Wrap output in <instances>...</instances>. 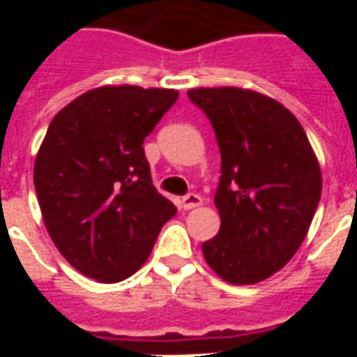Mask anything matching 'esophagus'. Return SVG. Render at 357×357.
<instances>
[{"mask_svg": "<svg viewBox=\"0 0 357 357\" xmlns=\"http://www.w3.org/2000/svg\"><path fill=\"white\" fill-rule=\"evenodd\" d=\"M201 204H202L201 195H197V193H189L181 199V206H183V210H193L197 208V206H201Z\"/></svg>", "mask_w": 357, "mask_h": 357, "instance_id": "obj_1", "label": "esophagus"}]
</instances>
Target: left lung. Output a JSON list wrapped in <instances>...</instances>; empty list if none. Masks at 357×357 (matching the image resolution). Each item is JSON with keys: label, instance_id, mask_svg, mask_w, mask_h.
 Listing matches in <instances>:
<instances>
[{"label": "left lung", "instance_id": "left-lung-1", "mask_svg": "<svg viewBox=\"0 0 357 357\" xmlns=\"http://www.w3.org/2000/svg\"><path fill=\"white\" fill-rule=\"evenodd\" d=\"M222 155L216 204L222 225L202 243L218 275L260 283L296 255L321 197V170L304 128L271 97L241 88H197Z\"/></svg>", "mask_w": 357, "mask_h": 357}]
</instances>
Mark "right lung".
Returning <instances> with one entry per match:
<instances>
[{"label":"right lung","mask_w":357,"mask_h":357,"mask_svg":"<svg viewBox=\"0 0 357 357\" xmlns=\"http://www.w3.org/2000/svg\"><path fill=\"white\" fill-rule=\"evenodd\" d=\"M178 95L102 86L51 120L36 156V195L55 247L86 277L118 283L133 275L178 212L153 185L143 151Z\"/></svg>","instance_id":"obj_1"}]
</instances>
